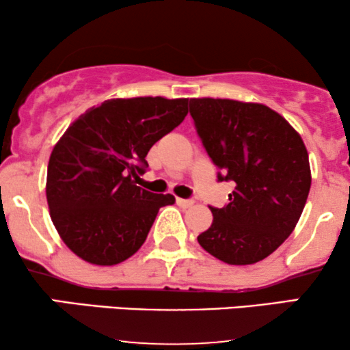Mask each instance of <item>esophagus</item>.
<instances>
[{"label":"esophagus","mask_w":350,"mask_h":350,"mask_svg":"<svg viewBox=\"0 0 350 350\" xmlns=\"http://www.w3.org/2000/svg\"><path fill=\"white\" fill-rule=\"evenodd\" d=\"M176 204L180 205L181 208H188L191 205L194 204V200H189V199H181V198H176Z\"/></svg>","instance_id":"esophagus-1"}]
</instances>
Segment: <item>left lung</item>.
<instances>
[{
  "label": "left lung",
  "mask_w": 350,
  "mask_h": 350,
  "mask_svg": "<svg viewBox=\"0 0 350 350\" xmlns=\"http://www.w3.org/2000/svg\"><path fill=\"white\" fill-rule=\"evenodd\" d=\"M189 113L218 181L234 183L229 202L210 207L212 226L198 242L228 265L265 260L293 232L308 200L312 178L303 138L261 103L191 98Z\"/></svg>",
  "instance_id": "1"
}]
</instances>
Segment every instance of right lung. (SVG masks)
I'll return each mask as SVG.
<instances>
[{"label": "right lung", "mask_w": 350, "mask_h": 350, "mask_svg": "<svg viewBox=\"0 0 350 350\" xmlns=\"http://www.w3.org/2000/svg\"><path fill=\"white\" fill-rule=\"evenodd\" d=\"M188 114V98L105 100L76 119L57 142L47 165L46 198L65 245L97 266L126 261L146 241L172 194L135 185L146 154Z\"/></svg>", "instance_id": "add662e5"}]
</instances>
